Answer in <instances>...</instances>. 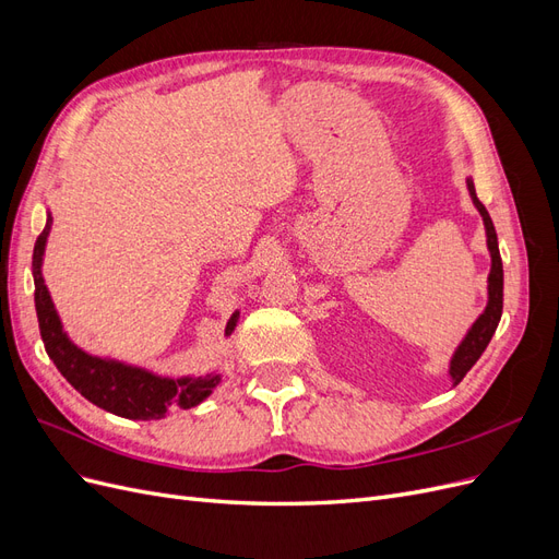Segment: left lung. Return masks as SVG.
Segmentation results:
<instances>
[{"label":"left lung","mask_w":559,"mask_h":559,"mask_svg":"<svg viewBox=\"0 0 559 559\" xmlns=\"http://www.w3.org/2000/svg\"><path fill=\"white\" fill-rule=\"evenodd\" d=\"M466 189H468L473 207H476L478 214L483 216L487 251H489V261L492 263H489V275H487V306L478 314V319L473 321L471 329L462 337V343L454 347L450 364H448V376H450L452 386L460 384L464 380V376L473 368V364L480 359V354L485 352L489 341H492V335L499 326L501 308H503V267H501V257H499L497 230H495V224H492V218H489L485 205L476 195V186H473L471 177L466 179Z\"/></svg>","instance_id":"1"}]
</instances>
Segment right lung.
Masks as SVG:
<instances>
[{"label": "right lung", "instance_id": "obj_1", "mask_svg": "<svg viewBox=\"0 0 559 559\" xmlns=\"http://www.w3.org/2000/svg\"><path fill=\"white\" fill-rule=\"evenodd\" d=\"M50 226H53V216L46 212V226L35 242V253H32V277H35V308L41 341L62 378L97 408L126 419H160L170 408L189 411L205 401L222 382L218 373L167 378L151 373L142 366L95 357L70 341L41 273ZM238 319L240 310H235L226 324V337H230L238 326Z\"/></svg>", "mask_w": 559, "mask_h": 559}]
</instances>
